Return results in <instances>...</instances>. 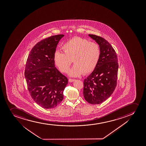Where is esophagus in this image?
I'll return each instance as SVG.
<instances>
[{"mask_svg":"<svg viewBox=\"0 0 146 146\" xmlns=\"http://www.w3.org/2000/svg\"><path fill=\"white\" fill-rule=\"evenodd\" d=\"M69 82H74V81H75V79H69Z\"/></svg>","mask_w":146,"mask_h":146,"instance_id":"esophagus-1","label":"esophagus"}]
</instances>
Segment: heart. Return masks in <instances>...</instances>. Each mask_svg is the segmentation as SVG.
I'll return each instance as SVG.
<instances>
[{"instance_id":"1","label":"heart","mask_w":146,"mask_h":146,"mask_svg":"<svg viewBox=\"0 0 146 146\" xmlns=\"http://www.w3.org/2000/svg\"><path fill=\"white\" fill-rule=\"evenodd\" d=\"M62 49L63 52L57 51L54 54V62L61 72L69 70L72 60L75 65L69 71L70 76L76 77L90 74L95 69L100 57L99 45L80 37H74L65 42Z\"/></svg>"}]
</instances>
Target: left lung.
<instances>
[{
    "label": "left lung",
    "mask_w": 146,
    "mask_h": 146,
    "mask_svg": "<svg viewBox=\"0 0 146 146\" xmlns=\"http://www.w3.org/2000/svg\"><path fill=\"white\" fill-rule=\"evenodd\" d=\"M99 45L101 55L94 71L84 80L83 95L91 104H99L111 96L115 89L117 79V56L113 48L102 37L89 35Z\"/></svg>",
    "instance_id": "8db88e82"
}]
</instances>
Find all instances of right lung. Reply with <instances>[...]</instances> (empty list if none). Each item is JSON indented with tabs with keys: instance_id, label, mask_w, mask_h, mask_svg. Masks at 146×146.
Listing matches in <instances>:
<instances>
[{
	"instance_id": "1",
	"label": "right lung",
	"mask_w": 146,
	"mask_h": 146,
	"mask_svg": "<svg viewBox=\"0 0 146 146\" xmlns=\"http://www.w3.org/2000/svg\"><path fill=\"white\" fill-rule=\"evenodd\" d=\"M64 36L54 35L38 42L26 62L25 77L29 91L35 102L44 109H52L62 102L68 82L56 68L54 59L57 44Z\"/></svg>"
}]
</instances>
